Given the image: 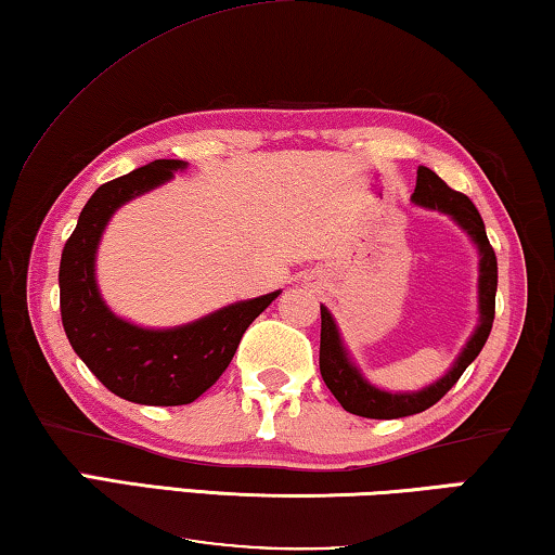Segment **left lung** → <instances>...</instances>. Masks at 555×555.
I'll list each match as a JSON object with an SVG mask.
<instances>
[{"instance_id":"left-lung-1","label":"left lung","mask_w":555,"mask_h":555,"mask_svg":"<svg viewBox=\"0 0 555 555\" xmlns=\"http://www.w3.org/2000/svg\"><path fill=\"white\" fill-rule=\"evenodd\" d=\"M412 205L437 209L462 227L467 232L479 251V323L469 340L464 343L462 353L456 356L450 371H447L439 380L425 385L422 390L412 392H388L377 388L367 377L360 373V367L350 358L346 343L340 338V331L333 319L331 311L321 306V375L328 390L336 395V400L343 404V410L353 412L358 417L371 420H395L417 415L433 408L437 400H442L447 390L460 380L462 373L472 365V360L481 353L483 343H487L491 333V323H494V301H496V254L491 249L487 240V230H483L481 215L474 207V202L447 188V182L435 175L429 167H417V184L412 192Z\"/></svg>"}]
</instances>
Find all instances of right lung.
Returning a JSON list of instances; mask_svg holds the SVG:
<instances>
[{"label": "right lung", "mask_w": 555, "mask_h": 555, "mask_svg": "<svg viewBox=\"0 0 555 555\" xmlns=\"http://www.w3.org/2000/svg\"><path fill=\"white\" fill-rule=\"evenodd\" d=\"M184 167V160H153L101 184L86 202L59 267L61 321L76 356L113 395L157 408L190 404L212 388L244 331L281 294L236 301L172 328H143L108 309L95 281L105 227L126 202L160 188Z\"/></svg>", "instance_id": "right-lung-1"}]
</instances>
